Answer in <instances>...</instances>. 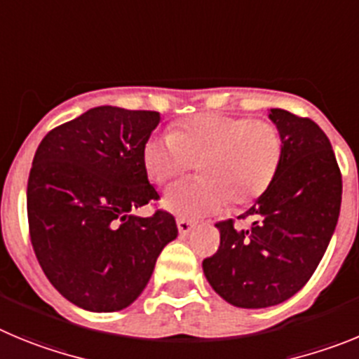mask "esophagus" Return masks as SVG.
<instances>
[{
    "label": "esophagus",
    "mask_w": 359,
    "mask_h": 359,
    "mask_svg": "<svg viewBox=\"0 0 359 359\" xmlns=\"http://www.w3.org/2000/svg\"><path fill=\"white\" fill-rule=\"evenodd\" d=\"M193 225H195V224H193L191 219H186V218L177 219V227H179L180 236L189 234V232H191V229H193Z\"/></svg>",
    "instance_id": "34e87169"
}]
</instances>
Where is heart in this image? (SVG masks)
<instances>
[{"label": "heart", "instance_id": "b5f03b06", "mask_svg": "<svg viewBox=\"0 0 359 359\" xmlns=\"http://www.w3.org/2000/svg\"><path fill=\"white\" fill-rule=\"evenodd\" d=\"M283 159L279 128L266 119L203 112L156 135L143 148L148 175L159 184L182 177L200 161L202 177L175 184L164 208L180 218L215 215L227 203L248 205L272 186Z\"/></svg>", "mask_w": 359, "mask_h": 359}]
</instances>
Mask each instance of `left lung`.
Returning a JSON list of instances; mask_svg holds the SVG:
<instances>
[{
    "label": "left lung",
    "mask_w": 359,
    "mask_h": 359,
    "mask_svg": "<svg viewBox=\"0 0 359 359\" xmlns=\"http://www.w3.org/2000/svg\"><path fill=\"white\" fill-rule=\"evenodd\" d=\"M283 159L272 186L240 218L218 222L219 247L202 263L209 284L238 308H268L295 295L316 270L337 227L341 173L327 135L309 118L272 109Z\"/></svg>",
    "instance_id": "left-lung-1"
}]
</instances>
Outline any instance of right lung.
Wrapping results in <instances>:
<instances>
[{"instance_id":"right-lung-1","label":"right lung","mask_w":359,"mask_h":359,"mask_svg":"<svg viewBox=\"0 0 359 359\" xmlns=\"http://www.w3.org/2000/svg\"><path fill=\"white\" fill-rule=\"evenodd\" d=\"M159 121L156 111L102 105L55 127L35 151L27 189L32 247L55 290L79 308L130 306L177 238L164 209L132 215L159 200L143 163Z\"/></svg>"}]
</instances>
